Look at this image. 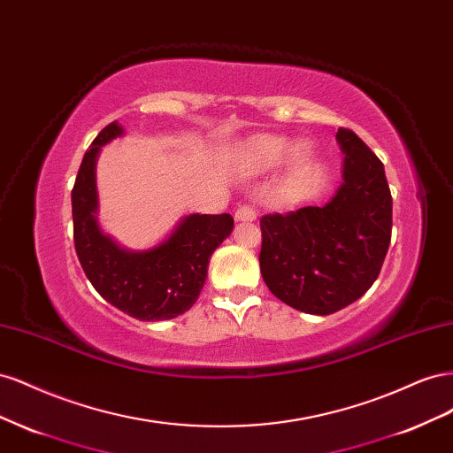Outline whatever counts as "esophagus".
I'll return each mask as SVG.
<instances>
[{
  "label": "esophagus",
  "instance_id": "esophagus-1",
  "mask_svg": "<svg viewBox=\"0 0 453 453\" xmlns=\"http://www.w3.org/2000/svg\"><path fill=\"white\" fill-rule=\"evenodd\" d=\"M234 219L240 223H251L257 219V211L255 208H251V205H240L234 213Z\"/></svg>",
  "mask_w": 453,
  "mask_h": 453
}]
</instances>
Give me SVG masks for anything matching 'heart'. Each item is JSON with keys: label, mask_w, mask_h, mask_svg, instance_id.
I'll return each mask as SVG.
<instances>
[{"label": "heart", "mask_w": 453, "mask_h": 453, "mask_svg": "<svg viewBox=\"0 0 453 453\" xmlns=\"http://www.w3.org/2000/svg\"><path fill=\"white\" fill-rule=\"evenodd\" d=\"M291 142L283 138V135H272L263 134L253 138L243 149V158L250 164L255 172H268L285 160L289 155ZM308 150L304 147H298L293 153V168L296 172H304L308 166Z\"/></svg>", "instance_id": "b5f03b06"}]
</instances>
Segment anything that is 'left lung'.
I'll return each mask as SVG.
<instances>
[{
    "label": "left lung",
    "mask_w": 453,
    "mask_h": 453,
    "mask_svg": "<svg viewBox=\"0 0 453 453\" xmlns=\"http://www.w3.org/2000/svg\"><path fill=\"white\" fill-rule=\"evenodd\" d=\"M342 183L325 205L260 219V273L272 295L295 310L328 315L361 298L381 270L393 200L381 160L357 134L340 128Z\"/></svg>",
    "instance_id": "left-lung-1"
}]
</instances>
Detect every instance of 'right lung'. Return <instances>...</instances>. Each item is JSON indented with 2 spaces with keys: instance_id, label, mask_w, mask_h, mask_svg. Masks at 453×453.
Segmentation results:
<instances>
[{
  "instance_id": "add662e5",
  "label": "right lung",
  "mask_w": 453,
  "mask_h": 453,
  "mask_svg": "<svg viewBox=\"0 0 453 453\" xmlns=\"http://www.w3.org/2000/svg\"><path fill=\"white\" fill-rule=\"evenodd\" d=\"M122 132L119 122L107 125L81 162L72 190L75 251L94 289L109 304L140 321L172 319L196 303L210 257L230 236L234 219L190 213L155 248H120L98 223L96 160L100 149Z\"/></svg>"
}]
</instances>
